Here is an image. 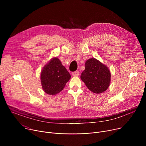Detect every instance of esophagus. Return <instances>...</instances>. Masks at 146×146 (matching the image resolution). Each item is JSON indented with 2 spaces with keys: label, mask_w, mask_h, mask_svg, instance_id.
<instances>
[{
  "label": "esophagus",
  "mask_w": 146,
  "mask_h": 146,
  "mask_svg": "<svg viewBox=\"0 0 146 146\" xmlns=\"http://www.w3.org/2000/svg\"><path fill=\"white\" fill-rule=\"evenodd\" d=\"M72 76H78L79 75V72L78 71H75L72 73Z\"/></svg>",
  "instance_id": "obj_1"
}]
</instances>
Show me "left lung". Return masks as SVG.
Instances as JSON below:
<instances>
[{"label": "left lung", "instance_id": "obj_1", "mask_svg": "<svg viewBox=\"0 0 146 146\" xmlns=\"http://www.w3.org/2000/svg\"><path fill=\"white\" fill-rule=\"evenodd\" d=\"M81 79L87 88L95 94L105 91L109 87L111 74L108 68L95 58L87 60Z\"/></svg>", "mask_w": 146, "mask_h": 146}]
</instances>
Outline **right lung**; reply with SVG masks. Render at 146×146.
Here are the masks:
<instances>
[{"label":"right lung","mask_w":146,"mask_h":146,"mask_svg":"<svg viewBox=\"0 0 146 146\" xmlns=\"http://www.w3.org/2000/svg\"><path fill=\"white\" fill-rule=\"evenodd\" d=\"M71 76L57 58H52L41 73L43 90L49 95H56L65 87Z\"/></svg>","instance_id":"obj_1"}]
</instances>
